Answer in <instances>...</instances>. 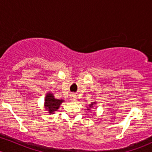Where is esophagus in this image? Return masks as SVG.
<instances>
[{
  "instance_id": "obj_1",
  "label": "esophagus",
  "mask_w": 152,
  "mask_h": 152,
  "mask_svg": "<svg viewBox=\"0 0 152 152\" xmlns=\"http://www.w3.org/2000/svg\"><path fill=\"white\" fill-rule=\"evenodd\" d=\"M70 99L72 102H75V101L77 100V96L75 95V94H71L70 96Z\"/></svg>"
}]
</instances>
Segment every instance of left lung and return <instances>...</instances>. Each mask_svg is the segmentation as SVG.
Instances as JSON below:
<instances>
[{"instance_id":"8db88e82","label":"left lung","mask_w":152,"mask_h":152,"mask_svg":"<svg viewBox=\"0 0 152 152\" xmlns=\"http://www.w3.org/2000/svg\"><path fill=\"white\" fill-rule=\"evenodd\" d=\"M96 105V102H91V104L88 105V107H87V110H88V111H91V109H93V108Z\"/></svg>"}]
</instances>
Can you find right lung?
<instances>
[{
	"mask_svg": "<svg viewBox=\"0 0 152 152\" xmlns=\"http://www.w3.org/2000/svg\"><path fill=\"white\" fill-rule=\"evenodd\" d=\"M64 102L63 99H57L54 97L53 93L48 92L44 99L45 110L49 114H53L60 107L61 104Z\"/></svg>",
	"mask_w": 152,
	"mask_h": 152,
	"instance_id": "right-lung-1",
	"label": "right lung"
}]
</instances>
